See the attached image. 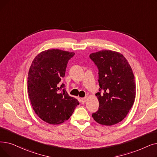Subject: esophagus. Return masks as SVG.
I'll return each mask as SVG.
<instances>
[{
  "label": "esophagus",
  "instance_id": "1",
  "mask_svg": "<svg viewBox=\"0 0 157 157\" xmlns=\"http://www.w3.org/2000/svg\"><path fill=\"white\" fill-rule=\"evenodd\" d=\"M86 101V98H83L81 99V103H82V104L85 103Z\"/></svg>",
  "mask_w": 157,
  "mask_h": 157
}]
</instances>
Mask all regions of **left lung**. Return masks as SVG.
<instances>
[{"label": "left lung", "instance_id": "1", "mask_svg": "<svg viewBox=\"0 0 157 157\" xmlns=\"http://www.w3.org/2000/svg\"><path fill=\"white\" fill-rule=\"evenodd\" d=\"M98 69L99 110L92 116L99 124L112 126L123 120L135 98V82L132 68L122 54L112 51L90 54ZM102 93H101V92Z\"/></svg>", "mask_w": 157, "mask_h": 157}]
</instances>
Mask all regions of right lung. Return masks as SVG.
<instances>
[{"label": "right lung", "mask_w": 157, "mask_h": 157, "mask_svg": "<svg viewBox=\"0 0 157 157\" xmlns=\"http://www.w3.org/2000/svg\"><path fill=\"white\" fill-rule=\"evenodd\" d=\"M74 52L59 49L40 52L29 71L28 89L34 111L45 122L62 123L70 118L79 101L71 97L61 81L65 77L69 60Z\"/></svg>", "instance_id": "1"}]
</instances>
